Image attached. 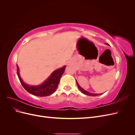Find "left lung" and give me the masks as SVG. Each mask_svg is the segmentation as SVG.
Masks as SVG:
<instances>
[{"label": "left lung", "instance_id": "left-lung-1", "mask_svg": "<svg viewBox=\"0 0 135 135\" xmlns=\"http://www.w3.org/2000/svg\"><path fill=\"white\" fill-rule=\"evenodd\" d=\"M105 44H107V45H109V44L108 43H105ZM76 84H77V85H78V88H79V89H80V91L82 92L83 93H84V94H85V95H88V96H99V95H101V94H103V93H90V92H88L87 91H85V90H84V89H83V88H81L80 85H79V84H78V81L76 80Z\"/></svg>", "mask_w": 135, "mask_h": 135}]
</instances>
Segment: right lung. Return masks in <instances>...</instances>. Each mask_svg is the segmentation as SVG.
Instances as JSON below:
<instances>
[{
    "instance_id": "obj_1",
    "label": "right lung",
    "mask_w": 135,
    "mask_h": 135,
    "mask_svg": "<svg viewBox=\"0 0 135 135\" xmlns=\"http://www.w3.org/2000/svg\"><path fill=\"white\" fill-rule=\"evenodd\" d=\"M66 66H64L62 68L57 69L52 73L48 78L41 84L37 85H30L25 83L20 76L19 73V68L17 64V73L23 87L26 90L32 95L44 97L48 96L54 93L58 87L60 80L62 76L63 73L65 70Z\"/></svg>"
}]
</instances>
